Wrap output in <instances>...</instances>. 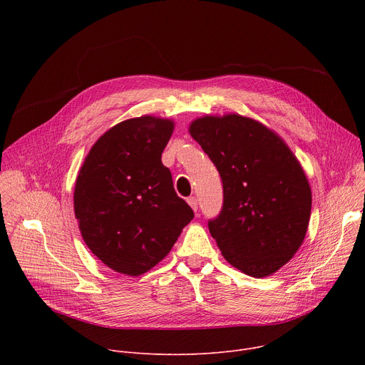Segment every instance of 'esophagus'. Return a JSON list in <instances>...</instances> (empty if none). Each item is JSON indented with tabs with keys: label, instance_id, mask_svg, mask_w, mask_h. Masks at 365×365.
Returning <instances> with one entry per match:
<instances>
[{
	"label": "esophagus",
	"instance_id": "obj_1",
	"mask_svg": "<svg viewBox=\"0 0 365 365\" xmlns=\"http://www.w3.org/2000/svg\"><path fill=\"white\" fill-rule=\"evenodd\" d=\"M187 203L190 205V207H192L193 211L197 210V199H196L195 196H189V197H187Z\"/></svg>",
	"mask_w": 365,
	"mask_h": 365
}]
</instances>
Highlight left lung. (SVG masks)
<instances>
[{"label": "left lung", "instance_id": "1", "mask_svg": "<svg viewBox=\"0 0 365 365\" xmlns=\"http://www.w3.org/2000/svg\"><path fill=\"white\" fill-rule=\"evenodd\" d=\"M189 133L222 180L221 212L207 221L222 255L248 276L273 274L309 225L312 192L300 163L277 134L237 114L197 118Z\"/></svg>", "mask_w": 365, "mask_h": 365}]
</instances>
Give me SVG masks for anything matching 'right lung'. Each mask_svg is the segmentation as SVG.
I'll use <instances>...</instances> for the list:
<instances>
[{"mask_svg": "<svg viewBox=\"0 0 365 365\" xmlns=\"http://www.w3.org/2000/svg\"><path fill=\"white\" fill-rule=\"evenodd\" d=\"M172 133L170 120L123 121L93 144L79 170L73 205L82 238L118 273L148 272L193 220L162 163Z\"/></svg>", "mask_w": 365, "mask_h": 365, "instance_id": "add662e5", "label": "right lung"}]
</instances>
